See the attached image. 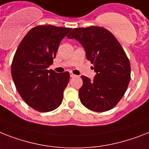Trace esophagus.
<instances>
[{
    "instance_id": "1",
    "label": "esophagus",
    "mask_w": 149,
    "mask_h": 149,
    "mask_svg": "<svg viewBox=\"0 0 149 149\" xmlns=\"http://www.w3.org/2000/svg\"><path fill=\"white\" fill-rule=\"evenodd\" d=\"M70 76H71V77H76V75H75V74H74L72 73V72H71V73H70Z\"/></svg>"
}]
</instances>
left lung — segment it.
<instances>
[{
    "label": "left lung",
    "mask_w": 149,
    "mask_h": 149,
    "mask_svg": "<svg viewBox=\"0 0 149 149\" xmlns=\"http://www.w3.org/2000/svg\"><path fill=\"white\" fill-rule=\"evenodd\" d=\"M67 37L81 44L96 72L93 81L81 76V104L95 112L111 110L125 94L131 77L130 61L123 48L109 30L100 26L75 28Z\"/></svg>",
    "instance_id": "8db88e82"
}]
</instances>
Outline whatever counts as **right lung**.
I'll list each match as a JSON object with an SVG mask.
<instances>
[{
  "label": "right lung",
  "instance_id": "add662e5",
  "mask_svg": "<svg viewBox=\"0 0 149 149\" xmlns=\"http://www.w3.org/2000/svg\"><path fill=\"white\" fill-rule=\"evenodd\" d=\"M71 29L36 26L22 39L13 56L11 75L17 91L28 106L39 112L52 111L61 104L69 72L56 73L47 68Z\"/></svg>",
  "mask_w": 149,
  "mask_h": 149
}]
</instances>
